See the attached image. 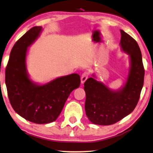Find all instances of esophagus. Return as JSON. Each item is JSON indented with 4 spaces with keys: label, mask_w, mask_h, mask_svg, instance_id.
Returning <instances> with one entry per match:
<instances>
[{
    "label": "esophagus",
    "mask_w": 153,
    "mask_h": 153,
    "mask_svg": "<svg viewBox=\"0 0 153 153\" xmlns=\"http://www.w3.org/2000/svg\"><path fill=\"white\" fill-rule=\"evenodd\" d=\"M88 72H84L82 75V77H81V83L82 84H84V82H85L86 79L88 78Z\"/></svg>",
    "instance_id": "esophagus-1"
}]
</instances>
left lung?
Here are the masks:
<instances>
[{"label":"left lung","instance_id":"1","mask_svg":"<svg viewBox=\"0 0 153 153\" xmlns=\"http://www.w3.org/2000/svg\"><path fill=\"white\" fill-rule=\"evenodd\" d=\"M121 50L128 55L129 71L126 81L114 90L97 80L93 74L84 84L86 93V115L91 123L97 125L113 124L133 112L137 104L143 85L144 69L137 42L120 30Z\"/></svg>","mask_w":153,"mask_h":153}]
</instances>
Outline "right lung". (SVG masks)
<instances>
[{
  "mask_svg": "<svg viewBox=\"0 0 153 153\" xmlns=\"http://www.w3.org/2000/svg\"><path fill=\"white\" fill-rule=\"evenodd\" d=\"M42 30V27H33L15 43L5 70L7 90L13 110L25 120L39 124L56 120L70 93L80 84L77 74L56 77L45 84L30 78L27 69L29 47Z\"/></svg>",
  "mask_w": 153,
  "mask_h": 153,
  "instance_id": "right-lung-1",
  "label": "right lung"
}]
</instances>
